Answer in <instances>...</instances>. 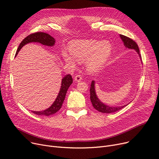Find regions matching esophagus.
<instances>
[{
    "label": "esophagus",
    "mask_w": 159,
    "mask_h": 159,
    "mask_svg": "<svg viewBox=\"0 0 159 159\" xmlns=\"http://www.w3.org/2000/svg\"><path fill=\"white\" fill-rule=\"evenodd\" d=\"M82 79V77L80 75H77L75 77V80H76L77 82H80Z\"/></svg>",
    "instance_id": "34e87169"
}]
</instances>
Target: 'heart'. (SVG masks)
Returning a JSON list of instances; mask_svg holds the SVG:
<instances>
[{"label": "heart", "mask_w": 159, "mask_h": 159, "mask_svg": "<svg viewBox=\"0 0 159 159\" xmlns=\"http://www.w3.org/2000/svg\"><path fill=\"white\" fill-rule=\"evenodd\" d=\"M70 53H63L64 61L75 66L77 61H86L87 69L91 72L101 68L111 53V46L107 41L97 40H80L71 42L69 45Z\"/></svg>", "instance_id": "1"}]
</instances>
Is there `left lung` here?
I'll return each mask as SVG.
<instances>
[{
    "label": "left lung",
    "instance_id": "left-lung-1",
    "mask_svg": "<svg viewBox=\"0 0 159 159\" xmlns=\"http://www.w3.org/2000/svg\"><path fill=\"white\" fill-rule=\"evenodd\" d=\"M120 37L123 41L124 44L126 48L129 49H135V51L138 53L139 55L140 58H141V56L140 55V51H139V48L137 45V44L135 43V42L132 40L131 39L124 36L123 35H120ZM90 100L91 102L92 103V105L93 107L95 110L97 111L103 113H114L115 111H117L121 109H122L123 107H126L128 104H126L124 106H116V107H113V106H110L106 105L103 102H102L97 97L95 92V81L93 80L91 82V87H90Z\"/></svg>",
    "mask_w": 159,
    "mask_h": 159
}]
</instances>
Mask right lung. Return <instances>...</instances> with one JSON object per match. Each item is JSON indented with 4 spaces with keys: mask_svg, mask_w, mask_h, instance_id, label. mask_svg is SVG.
I'll return each instance as SVG.
<instances>
[{
    "mask_svg": "<svg viewBox=\"0 0 159 159\" xmlns=\"http://www.w3.org/2000/svg\"><path fill=\"white\" fill-rule=\"evenodd\" d=\"M30 43H39L43 45L48 46H53L55 44V39L49 35L48 33H43V32H36L34 33H32L31 35H29L28 37L25 38L19 45L17 51L16 52L15 56L18 54L20 49L26 44ZM73 79L71 77V75L68 74L66 75V76L62 79L61 83V87L59 93L58 94L55 101L53 103V104L50 106L48 109L41 111H33V113H35L38 115H44V116H49L56 113L58 110H59L63 102L65 99V97L68 91L69 87L72 84Z\"/></svg>",
    "mask_w": 159,
    "mask_h": 159,
    "instance_id": "obj_1",
    "label": "right lung"
}]
</instances>
